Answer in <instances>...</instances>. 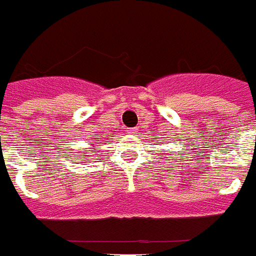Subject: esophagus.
Masks as SVG:
<instances>
[{
	"mask_svg": "<svg viewBox=\"0 0 256 256\" xmlns=\"http://www.w3.org/2000/svg\"><path fill=\"white\" fill-rule=\"evenodd\" d=\"M136 130H138L136 128H130V130H128V134H135Z\"/></svg>",
	"mask_w": 256,
	"mask_h": 256,
	"instance_id": "esophagus-1",
	"label": "esophagus"
}]
</instances>
